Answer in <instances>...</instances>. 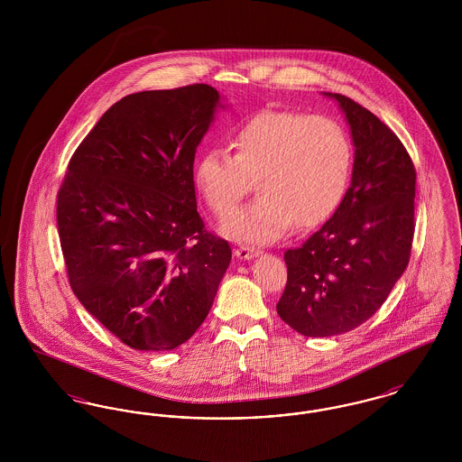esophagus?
Segmentation results:
<instances>
[{"mask_svg": "<svg viewBox=\"0 0 462 462\" xmlns=\"http://www.w3.org/2000/svg\"><path fill=\"white\" fill-rule=\"evenodd\" d=\"M234 254H236L239 260H253V258L260 256V251H258V249H254V247H245V245H241V247H237V249L234 251Z\"/></svg>", "mask_w": 462, "mask_h": 462, "instance_id": "1", "label": "esophagus"}]
</instances>
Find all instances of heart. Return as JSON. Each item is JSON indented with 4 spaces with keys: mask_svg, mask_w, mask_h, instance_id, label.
Returning <instances> with one entry per match:
<instances>
[{
    "mask_svg": "<svg viewBox=\"0 0 462 462\" xmlns=\"http://www.w3.org/2000/svg\"><path fill=\"white\" fill-rule=\"evenodd\" d=\"M236 154L209 149L194 164V183L211 211L225 218L251 192L260 196L223 223L234 241L273 244L298 223L317 226L336 213L352 178V142L326 116L263 110L232 134Z\"/></svg>",
    "mask_w": 462,
    "mask_h": 462,
    "instance_id": "1",
    "label": "heart"
}]
</instances>
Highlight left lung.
Wrapping results in <instances>:
<instances>
[{"instance_id":"obj_1","label":"left lung","mask_w":462,"mask_h":462,"mask_svg":"<svg viewBox=\"0 0 462 462\" xmlns=\"http://www.w3.org/2000/svg\"><path fill=\"white\" fill-rule=\"evenodd\" d=\"M334 98L350 126L352 183L336 213L284 254L287 284L277 313L308 337L358 328L386 301L409 264L416 170L403 143L371 110Z\"/></svg>"}]
</instances>
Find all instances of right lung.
I'll list each match as a JSON object with an SVG mask.
<instances>
[{"label":"right lung","mask_w":462,"mask_h":462,"mask_svg":"<svg viewBox=\"0 0 462 462\" xmlns=\"http://www.w3.org/2000/svg\"><path fill=\"white\" fill-rule=\"evenodd\" d=\"M218 109L209 85L133 93L69 162L57 225L70 287L134 350L190 339L232 260L199 217L194 189L196 151Z\"/></svg>","instance_id":"obj_1"}]
</instances>
